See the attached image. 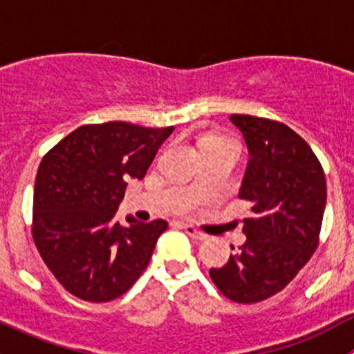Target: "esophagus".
Listing matches in <instances>:
<instances>
[{"instance_id": "esophagus-1", "label": "esophagus", "mask_w": 354, "mask_h": 354, "mask_svg": "<svg viewBox=\"0 0 354 354\" xmlns=\"http://www.w3.org/2000/svg\"><path fill=\"white\" fill-rule=\"evenodd\" d=\"M183 230H185V233H187L190 238H194V240H197V241L207 240V234L202 233V231H198L197 227H194L192 224H183Z\"/></svg>"}]
</instances>
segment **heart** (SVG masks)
Segmentation results:
<instances>
[{
	"label": "heart",
	"mask_w": 354,
	"mask_h": 354,
	"mask_svg": "<svg viewBox=\"0 0 354 354\" xmlns=\"http://www.w3.org/2000/svg\"><path fill=\"white\" fill-rule=\"evenodd\" d=\"M227 144L236 145V142L231 140V138L227 137H223V135H207V137H203L202 140V149L212 147V145H227Z\"/></svg>",
	"instance_id": "1"
}]
</instances>
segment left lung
<instances>
[{
	"label": "left lung",
	"instance_id": "8db88e82",
	"mask_svg": "<svg viewBox=\"0 0 354 354\" xmlns=\"http://www.w3.org/2000/svg\"><path fill=\"white\" fill-rule=\"evenodd\" d=\"M250 151L240 198L252 203L246 241L210 279L231 301L252 305L277 295L320 241L327 187L322 164L296 131L269 118L231 114ZM233 248V246H231Z\"/></svg>",
	"mask_w": 354,
	"mask_h": 354
}]
</instances>
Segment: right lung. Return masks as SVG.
Returning a JSON list of instances; mask_svg holds the SVG:
<instances>
[{"instance_id":"right-lung-1","label":"right lung","mask_w":354,"mask_h":354,"mask_svg":"<svg viewBox=\"0 0 354 354\" xmlns=\"http://www.w3.org/2000/svg\"><path fill=\"white\" fill-rule=\"evenodd\" d=\"M174 127L127 121L84 124L42 157L34 185L32 238L70 295L104 303L124 295L149 266L164 219H114L130 178L142 180Z\"/></svg>"}]
</instances>
